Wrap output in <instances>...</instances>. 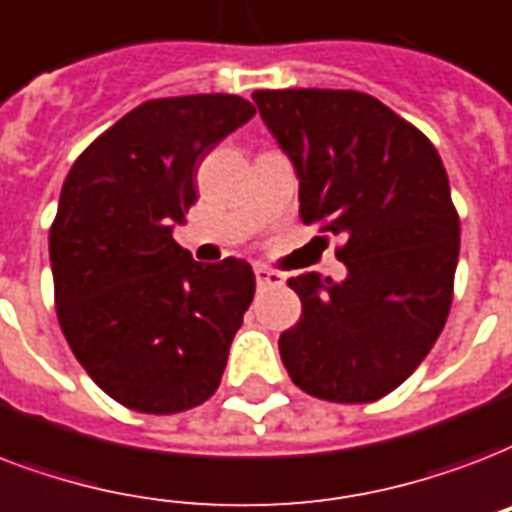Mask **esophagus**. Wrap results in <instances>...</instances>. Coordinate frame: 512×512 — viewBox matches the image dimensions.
Instances as JSON below:
<instances>
[{"label": "esophagus", "instance_id": "obj_1", "mask_svg": "<svg viewBox=\"0 0 512 512\" xmlns=\"http://www.w3.org/2000/svg\"><path fill=\"white\" fill-rule=\"evenodd\" d=\"M255 279H257V287H260V290H265V287H279V284L284 282L282 273L271 271V268H263V265H260V268H255Z\"/></svg>", "mask_w": 512, "mask_h": 512}]
</instances>
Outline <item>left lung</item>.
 <instances>
[{
  "label": "left lung",
  "mask_w": 512,
  "mask_h": 512,
  "mask_svg": "<svg viewBox=\"0 0 512 512\" xmlns=\"http://www.w3.org/2000/svg\"><path fill=\"white\" fill-rule=\"evenodd\" d=\"M300 179V220L343 236V282L292 276L303 314L279 335L295 384L330 403H373L419 368L446 325L459 214L435 144L360 91L252 93Z\"/></svg>",
  "instance_id": "8db88e82"
}]
</instances>
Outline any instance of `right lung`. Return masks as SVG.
Wrapping results in <instances>:
<instances>
[{"instance_id": "right-lung-1", "label": "right lung", "mask_w": 512, "mask_h": 512, "mask_svg": "<svg viewBox=\"0 0 512 512\" xmlns=\"http://www.w3.org/2000/svg\"><path fill=\"white\" fill-rule=\"evenodd\" d=\"M252 115L230 93L144 101L66 174L50 228L58 325L131 411H187L220 386L255 273L236 257L195 263L174 225L195 204L198 163Z\"/></svg>"}]
</instances>
